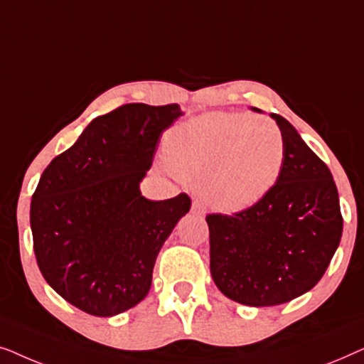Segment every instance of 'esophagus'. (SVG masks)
Masks as SVG:
<instances>
[{
	"instance_id": "34e87169",
	"label": "esophagus",
	"mask_w": 364,
	"mask_h": 364,
	"mask_svg": "<svg viewBox=\"0 0 364 364\" xmlns=\"http://www.w3.org/2000/svg\"><path fill=\"white\" fill-rule=\"evenodd\" d=\"M192 212L198 213V215H203V213H205V207H203V203L200 200L196 198V200L192 202Z\"/></svg>"
}]
</instances>
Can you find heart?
<instances>
[{
    "label": "heart",
    "instance_id": "heart-1",
    "mask_svg": "<svg viewBox=\"0 0 364 364\" xmlns=\"http://www.w3.org/2000/svg\"><path fill=\"white\" fill-rule=\"evenodd\" d=\"M287 144L268 117L210 112L173 127L166 159L178 178L202 187L213 207L240 212L255 205L280 181Z\"/></svg>",
    "mask_w": 364,
    "mask_h": 364
}]
</instances>
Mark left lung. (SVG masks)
<instances>
[{
    "label": "left lung",
    "instance_id": "obj_1",
    "mask_svg": "<svg viewBox=\"0 0 364 364\" xmlns=\"http://www.w3.org/2000/svg\"><path fill=\"white\" fill-rule=\"evenodd\" d=\"M272 117L287 144L275 188L245 210L205 217L213 282L223 295L248 306L282 305L311 290L343 232L330 168L287 119Z\"/></svg>",
    "mask_w": 364,
    "mask_h": 364
}]
</instances>
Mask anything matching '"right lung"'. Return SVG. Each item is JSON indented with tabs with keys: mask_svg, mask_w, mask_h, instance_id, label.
Here are the masks:
<instances>
[{
	"mask_svg": "<svg viewBox=\"0 0 364 364\" xmlns=\"http://www.w3.org/2000/svg\"><path fill=\"white\" fill-rule=\"evenodd\" d=\"M177 104L132 102L96 117L44 168L33 193V248L44 280L94 316L136 306L151 290L157 253L191 210L187 193L152 202L139 182Z\"/></svg>",
	"mask_w": 364,
	"mask_h": 364,
	"instance_id": "1",
	"label": "right lung"
}]
</instances>
